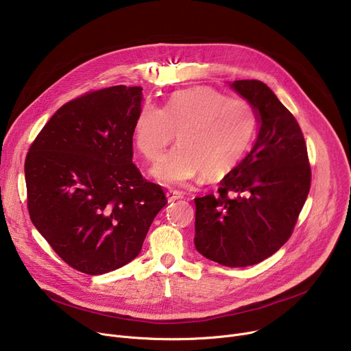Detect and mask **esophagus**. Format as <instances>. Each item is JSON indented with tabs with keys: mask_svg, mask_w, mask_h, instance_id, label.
Instances as JSON below:
<instances>
[{
	"mask_svg": "<svg viewBox=\"0 0 351 351\" xmlns=\"http://www.w3.org/2000/svg\"><path fill=\"white\" fill-rule=\"evenodd\" d=\"M181 198H184V194H182V193L176 191V190H170V191H167V199H169L170 202L177 201V199H181Z\"/></svg>",
	"mask_w": 351,
	"mask_h": 351,
	"instance_id": "34e87169",
	"label": "esophagus"
}]
</instances>
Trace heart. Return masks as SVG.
I'll list each match as a JSON object with an SVG mask.
<instances>
[{"mask_svg":"<svg viewBox=\"0 0 351 351\" xmlns=\"http://www.w3.org/2000/svg\"><path fill=\"white\" fill-rule=\"evenodd\" d=\"M256 128L257 112L250 101L198 86L173 93L163 108L143 104L134 119L133 141L154 163L177 130L178 145L154 169L160 181L177 185L198 174L206 181L229 174L247 152Z\"/></svg>","mask_w":351,"mask_h":351,"instance_id":"1","label":"heart"}]
</instances>
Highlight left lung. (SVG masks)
I'll return each mask as SVG.
<instances>
[{
	"label": "left lung",
	"mask_w": 351,
	"mask_h": 351,
	"mask_svg": "<svg viewBox=\"0 0 351 351\" xmlns=\"http://www.w3.org/2000/svg\"><path fill=\"white\" fill-rule=\"evenodd\" d=\"M232 88L253 104L258 136L250 153L222 178L218 194L194 199V243L215 263L246 267L287 243L312 174L304 133L276 94L258 80H237Z\"/></svg>",
	"instance_id": "1"
}]
</instances>
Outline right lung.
<instances>
[{
	"mask_svg": "<svg viewBox=\"0 0 351 351\" xmlns=\"http://www.w3.org/2000/svg\"><path fill=\"white\" fill-rule=\"evenodd\" d=\"M142 90L115 86L69 101L26 154L31 221L56 254L84 274L132 261L167 204L161 186L132 161Z\"/></svg>",
	"mask_w": 351,
	"mask_h": 351,
	"instance_id": "right-lung-1",
	"label": "right lung"
}]
</instances>
